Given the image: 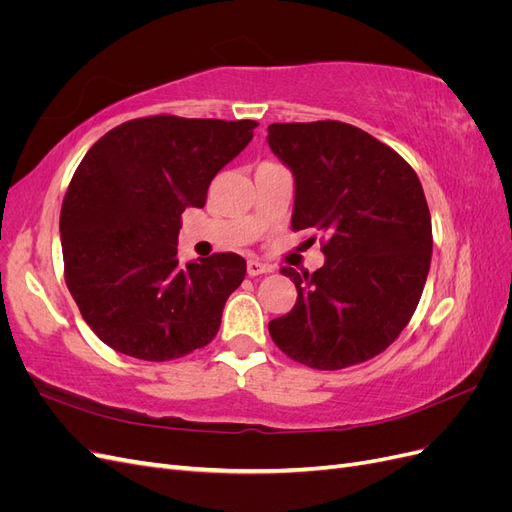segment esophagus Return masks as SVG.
<instances>
[{
	"instance_id": "obj_1",
	"label": "esophagus",
	"mask_w": 512,
	"mask_h": 512,
	"mask_svg": "<svg viewBox=\"0 0 512 512\" xmlns=\"http://www.w3.org/2000/svg\"><path fill=\"white\" fill-rule=\"evenodd\" d=\"M273 267L271 265H265V262L260 260H247V275L250 277H256V275H262V273H271Z\"/></svg>"
}]
</instances>
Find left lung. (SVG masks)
<instances>
[{
	"mask_svg": "<svg viewBox=\"0 0 512 512\" xmlns=\"http://www.w3.org/2000/svg\"><path fill=\"white\" fill-rule=\"evenodd\" d=\"M267 143L294 177V230H320L324 265L282 273L297 303L269 322L273 342L314 369H344L389 348L421 301L431 215L412 166L342 121L271 123Z\"/></svg>",
	"mask_w": 512,
	"mask_h": 512,
	"instance_id": "8db88e82",
	"label": "left lung"
}]
</instances>
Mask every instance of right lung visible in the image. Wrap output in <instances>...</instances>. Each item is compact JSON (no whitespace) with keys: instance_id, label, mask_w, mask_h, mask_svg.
Here are the masks:
<instances>
[{"instance_id":"obj_1","label":"right lung","mask_w":512,"mask_h":512,"mask_svg":"<svg viewBox=\"0 0 512 512\" xmlns=\"http://www.w3.org/2000/svg\"><path fill=\"white\" fill-rule=\"evenodd\" d=\"M256 121L156 115L121 123L76 168L59 215L66 284L106 346L170 361L218 335L245 277L239 254L179 265L181 213L205 207L213 177Z\"/></svg>"}]
</instances>
